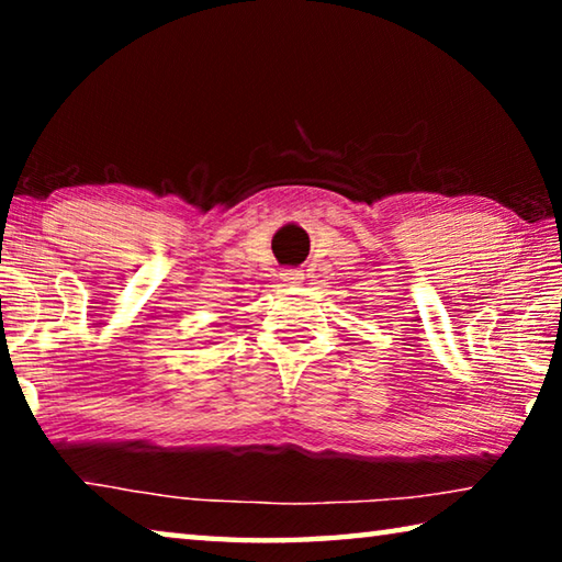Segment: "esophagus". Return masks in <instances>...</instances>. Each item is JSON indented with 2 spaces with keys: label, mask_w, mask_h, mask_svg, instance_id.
I'll list each match as a JSON object with an SVG mask.
<instances>
[{
  "label": "esophagus",
  "mask_w": 562,
  "mask_h": 562,
  "mask_svg": "<svg viewBox=\"0 0 562 562\" xmlns=\"http://www.w3.org/2000/svg\"><path fill=\"white\" fill-rule=\"evenodd\" d=\"M280 280L282 282H300V280H304V272L302 270H282Z\"/></svg>",
  "instance_id": "34e87169"
}]
</instances>
